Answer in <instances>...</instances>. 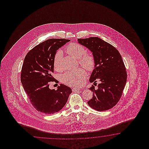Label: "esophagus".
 <instances>
[{"label": "esophagus", "mask_w": 149, "mask_h": 149, "mask_svg": "<svg viewBox=\"0 0 149 149\" xmlns=\"http://www.w3.org/2000/svg\"><path fill=\"white\" fill-rule=\"evenodd\" d=\"M80 89L78 88H72V91L73 92L78 91H80Z\"/></svg>", "instance_id": "1"}]
</instances>
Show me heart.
<instances>
[{
    "mask_svg": "<svg viewBox=\"0 0 149 149\" xmlns=\"http://www.w3.org/2000/svg\"><path fill=\"white\" fill-rule=\"evenodd\" d=\"M65 51L71 56L77 58L80 65L86 70L92 71L95 66L94 57L90 53H87L84 46L77 43H71L65 48ZM62 53L58 51L55 54L53 60V66L55 70L60 71L61 57ZM87 78V73L85 70L79 68L73 71H68L61 77V81L67 85L79 87L82 86Z\"/></svg>",
    "mask_w": 149,
    "mask_h": 149,
    "instance_id": "obj_1",
    "label": "heart"
}]
</instances>
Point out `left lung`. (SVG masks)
<instances>
[{
  "mask_svg": "<svg viewBox=\"0 0 149 149\" xmlns=\"http://www.w3.org/2000/svg\"><path fill=\"white\" fill-rule=\"evenodd\" d=\"M78 42L91 50L95 58L90 81L95 86L89 88L93 96L87 103L97 111L109 110L120 100L126 83V67L120 54L112 45L98 37L78 39ZM97 80L100 82L95 88Z\"/></svg>",
  "mask_w": 149,
  "mask_h": 149,
  "instance_id": "8db88e82",
  "label": "left lung"
}]
</instances>
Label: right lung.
<instances>
[{"mask_svg":"<svg viewBox=\"0 0 149 149\" xmlns=\"http://www.w3.org/2000/svg\"><path fill=\"white\" fill-rule=\"evenodd\" d=\"M66 39H49L36 46L25 56L23 63L21 81L32 106L45 114H54L65 105L72 90L61 84L57 90L49 88L55 79L53 60L56 52L67 42Z\"/></svg>","mask_w":149,"mask_h":149,"instance_id":"right-lung-1","label":"right lung"}]
</instances>
